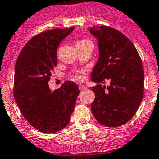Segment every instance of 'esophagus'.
Returning <instances> with one entry per match:
<instances>
[{"label": "esophagus", "instance_id": "34e87169", "mask_svg": "<svg viewBox=\"0 0 159 159\" xmlns=\"http://www.w3.org/2000/svg\"><path fill=\"white\" fill-rule=\"evenodd\" d=\"M79 88H80V91H85V90L87 89V87L84 85H80L79 86Z\"/></svg>", "mask_w": 159, "mask_h": 159}]
</instances>
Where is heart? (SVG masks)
Segmentation results:
<instances>
[{
    "instance_id": "heart-1",
    "label": "heart",
    "mask_w": 159,
    "mask_h": 159,
    "mask_svg": "<svg viewBox=\"0 0 159 159\" xmlns=\"http://www.w3.org/2000/svg\"><path fill=\"white\" fill-rule=\"evenodd\" d=\"M87 40H81V41H79V42H77V43H82V42H86ZM74 79H75V80H79V81H81L83 80L84 79V75H82V74H77V75H75V77H74Z\"/></svg>"
}]
</instances>
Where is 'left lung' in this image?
<instances>
[{
	"label": "left lung",
	"instance_id": "obj_1",
	"mask_svg": "<svg viewBox=\"0 0 159 159\" xmlns=\"http://www.w3.org/2000/svg\"><path fill=\"white\" fill-rule=\"evenodd\" d=\"M90 32L98 40L99 57L91 72V80L105 84L91 87L95 98L91 111L107 127H118L135 115L143 96L144 72L133 43L113 27L97 26Z\"/></svg>",
	"mask_w": 159,
	"mask_h": 159
}]
</instances>
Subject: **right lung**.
<instances>
[{"instance_id": "obj_1", "label": "right lung", "mask_w": 159, "mask_h": 159, "mask_svg": "<svg viewBox=\"0 0 159 159\" xmlns=\"http://www.w3.org/2000/svg\"><path fill=\"white\" fill-rule=\"evenodd\" d=\"M74 28H56L34 36L16 61L14 98L24 118L42 132L53 133L66 127L80 92L72 81H65L54 91L48 85L57 64L58 46Z\"/></svg>"}]
</instances>
